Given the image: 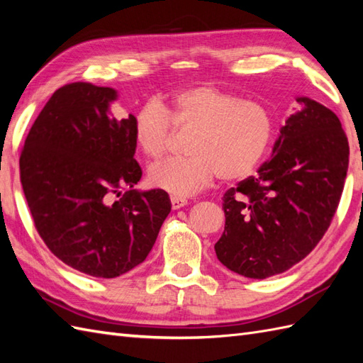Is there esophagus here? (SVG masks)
Returning <instances> with one entry per match:
<instances>
[{
    "label": "esophagus",
    "instance_id": "1",
    "mask_svg": "<svg viewBox=\"0 0 363 363\" xmlns=\"http://www.w3.org/2000/svg\"><path fill=\"white\" fill-rule=\"evenodd\" d=\"M184 206H187V199L177 198V196H172V207H173V211L181 209V207H184Z\"/></svg>",
    "mask_w": 363,
    "mask_h": 363
}]
</instances>
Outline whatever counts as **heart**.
<instances>
[{
  "mask_svg": "<svg viewBox=\"0 0 363 363\" xmlns=\"http://www.w3.org/2000/svg\"><path fill=\"white\" fill-rule=\"evenodd\" d=\"M174 129L194 130L189 159L152 165L148 179L174 196H190L223 181H240L256 172L274 135V118L265 104L215 86L184 89L164 101H148L134 115L135 145L148 159H160Z\"/></svg>",
  "mask_w": 363,
  "mask_h": 363,
  "instance_id": "1",
  "label": "heart"
}]
</instances>
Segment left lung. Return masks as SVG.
Segmentation results:
<instances>
[{
    "instance_id": "8db88e82",
    "label": "left lung",
    "mask_w": 363,
    "mask_h": 363,
    "mask_svg": "<svg viewBox=\"0 0 363 363\" xmlns=\"http://www.w3.org/2000/svg\"><path fill=\"white\" fill-rule=\"evenodd\" d=\"M285 120L273 156L223 196L225 233L215 252L230 272L265 279L303 260L340 203L350 145L337 115L311 98Z\"/></svg>"
}]
</instances>
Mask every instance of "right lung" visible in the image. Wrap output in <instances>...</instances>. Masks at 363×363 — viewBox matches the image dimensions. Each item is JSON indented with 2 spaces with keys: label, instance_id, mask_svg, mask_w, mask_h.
<instances>
[{
  "label": "right lung",
  "instance_id": "right-lung-1",
  "mask_svg": "<svg viewBox=\"0 0 363 363\" xmlns=\"http://www.w3.org/2000/svg\"><path fill=\"white\" fill-rule=\"evenodd\" d=\"M117 91L72 82L38 113L20 156V181L48 250L89 276L117 277L148 256L172 211L165 190L137 191L134 115L117 120ZM121 189L125 195L111 203Z\"/></svg>",
  "mask_w": 363,
  "mask_h": 363
}]
</instances>
